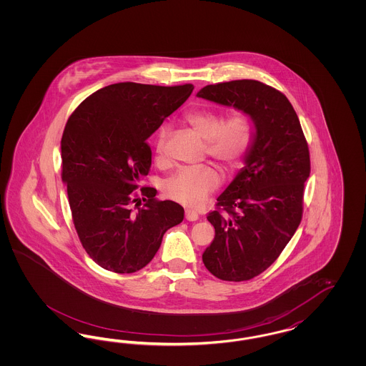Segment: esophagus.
Returning <instances> with one entry per match:
<instances>
[{"label": "esophagus", "mask_w": 366, "mask_h": 366, "mask_svg": "<svg viewBox=\"0 0 366 366\" xmlns=\"http://www.w3.org/2000/svg\"><path fill=\"white\" fill-rule=\"evenodd\" d=\"M185 218H187L188 221H197V219H199V214L194 212V211H192V209H187V211H185Z\"/></svg>", "instance_id": "obj_1"}]
</instances>
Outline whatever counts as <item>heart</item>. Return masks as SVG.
<instances>
[{
    "label": "heart",
    "mask_w": 366,
    "mask_h": 366,
    "mask_svg": "<svg viewBox=\"0 0 366 366\" xmlns=\"http://www.w3.org/2000/svg\"><path fill=\"white\" fill-rule=\"evenodd\" d=\"M185 122L206 141V152L224 170L236 169L247 155L252 137L254 124L248 114L236 111L227 115L214 109H194L185 115ZM167 127H160L155 139L157 157L164 154ZM221 178L211 166L181 169L164 181L163 191L167 197L188 207L202 206L209 193L219 187Z\"/></svg>",
    "instance_id": "heart-1"
}]
</instances>
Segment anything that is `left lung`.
Returning <instances> with one entry per match:
<instances>
[{"instance_id": "obj_1", "label": "left lung", "mask_w": 366, "mask_h": 366, "mask_svg": "<svg viewBox=\"0 0 366 366\" xmlns=\"http://www.w3.org/2000/svg\"><path fill=\"white\" fill-rule=\"evenodd\" d=\"M197 96L244 111L255 124L245 167L207 215L215 237L203 252L215 277L254 279L279 258L302 221L310 175L307 141L290 100L259 81L207 85Z\"/></svg>"}]
</instances>
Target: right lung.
<instances>
[{"label": "right lung", "instance_id": "add662e5", "mask_svg": "<svg viewBox=\"0 0 366 366\" xmlns=\"http://www.w3.org/2000/svg\"><path fill=\"white\" fill-rule=\"evenodd\" d=\"M193 85L121 82L90 94L71 114L61 137V179L74 227L89 257L105 270L147 266L184 209L141 188L152 151L147 139L191 96Z\"/></svg>", "mask_w": 366, "mask_h": 366}]
</instances>
